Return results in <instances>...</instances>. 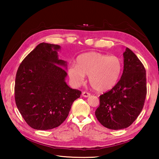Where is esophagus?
I'll return each instance as SVG.
<instances>
[{
	"label": "esophagus",
	"instance_id": "esophagus-1",
	"mask_svg": "<svg viewBox=\"0 0 159 159\" xmlns=\"http://www.w3.org/2000/svg\"><path fill=\"white\" fill-rule=\"evenodd\" d=\"M82 95L84 97V98H88V97H89L90 95V93H88V92H85V91H84V92L82 93Z\"/></svg>",
	"mask_w": 159,
	"mask_h": 159
}]
</instances>
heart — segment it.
I'll use <instances>...</instances> for the list:
<instances>
[{
	"label": "heart",
	"mask_w": 159,
	"mask_h": 159,
	"mask_svg": "<svg viewBox=\"0 0 159 159\" xmlns=\"http://www.w3.org/2000/svg\"><path fill=\"white\" fill-rule=\"evenodd\" d=\"M123 69L122 61L116 56L90 52L79 55L76 64L70 65L67 70L74 84L79 85L88 75L90 85L98 92H104L114 87L119 80Z\"/></svg>",
	"instance_id": "obj_1"
}]
</instances>
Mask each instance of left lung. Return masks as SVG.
Masks as SVG:
<instances>
[{
	"instance_id": "1",
	"label": "left lung",
	"mask_w": 159,
	"mask_h": 159,
	"mask_svg": "<svg viewBox=\"0 0 159 159\" xmlns=\"http://www.w3.org/2000/svg\"><path fill=\"white\" fill-rule=\"evenodd\" d=\"M123 58L120 79L111 90L99 96V106L95 111L99 122L111 130L129 127L142 111L147 95L144 65L128 48Z\"/></svg>"
}]
</instances>
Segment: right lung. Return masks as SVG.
I'll return each instance as SVG.
<instances>
[{"label": "right lung", "mask_w": 159, "mask_h": 159, "mask_svg": "<svg viewBox=\"0 0 159 159\" xmlns=\"http://www.w3.org/2000/svg\"><path fill=\"white\" fill-rule=\"evenodd\" d=\"M58 45L41 43L24 59L17 71L15 99L26 123L36 130H50L60 125L81 92L65 82L66 72L60 66Z\"/></svg>", "instance_id": "1"}]
</instances>
